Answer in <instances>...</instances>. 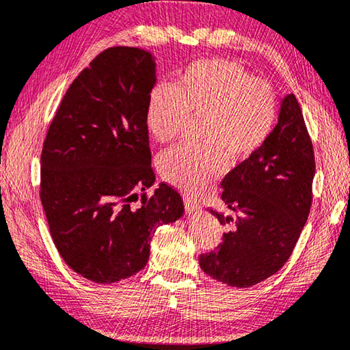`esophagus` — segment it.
<instances>
[{"instance_id": "obj_1", "label": "esophagus", "mask_w": 350, "mask_h": 350, "mask_svg": "<svg viewBox=\"0 0 350 350\" xmlns=\"http://www.w3.org/2000/svg\"><path fill=\"white\" fill-rule=\"evenodd\" d=\"M183 202H185V209H187L188 214H194V212H198L202 209L200 203L196 202V200H191L189 197H185Z\"/></svg>"}]
</instances>
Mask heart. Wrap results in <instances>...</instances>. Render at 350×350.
<instances>
[{"mask_svg":"<svg viewBox=\"0 0 350 350\" xmlns=\"http://www.w3.org/2000/svg\"><path fill=\"white\" fill-rule=\"evenodd\" d=\"M275 89L235 62L198 60L177 75L176 83L156 85L148 95L146 124L152 138L168 144L191 118H202L200 148L177 147L161 157L159 170L171 187L197 196L226 167L261 148L275 126Z\"/></svg>","mask_w":350,"mask_h":350,"instance_id":"b5f03b06","label":"heart"}]
</instances>
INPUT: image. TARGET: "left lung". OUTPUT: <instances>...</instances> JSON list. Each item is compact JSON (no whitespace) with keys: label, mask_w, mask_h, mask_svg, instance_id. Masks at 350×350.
<instances>
[{"label":"left lung","mask_w":350,"mask_h":350,"mask_svg":"<svg viewBox=\"0 0 350 350\" xmlns=\"http://www.w3.org/2000/svg\"><path fill=\"white\" fill-rule=\"evenodd\" d=\"M314 173L312 142L299 103L288 94L269 139L223 179L221 200L237 220L209 209L229 230L217 250L200 255V269L237 288L282 269L310 215Z\"/></svg>","instance_id":"1"}]
</instances>
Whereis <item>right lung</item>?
Returning a JSON list of instances; mask_svg holds the SVG:
<instances>
[{
  "mask_svg": "<svg viewBox=\"0 0 350 350\" xmlns=\"http://www.w3.org/2000/svg\"><path fill=\"white\" fill-rule=\"evenodd\" d=\"M156 85L150 51L113 46L68 89L40 156V202L64 261L88 280L113 284L146 267L161 224L183 215L180 194L152 170L146 111ZM139 207H132L137 193Z\"/></svg>",
  "mask_w": 350,
  "mask_h": 350,
  "instance_id": "obj_1",
  "label": "right lung"
}]
</instances>
